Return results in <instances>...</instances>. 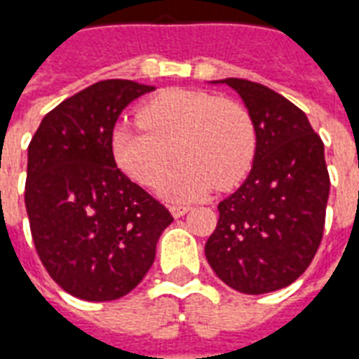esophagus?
Returning a JSON list of instances; mask_svg holds the SVG:
<instances>
[{
	"mask_svg": "<svg viewBox=\"0 0 359 359\" xmlns=\"http://www.w3.org/2000/svg\"><path fill=\"white\" fill-rule=\"evenodd\" d=\"M189 210H191V208H189V205H183V204H172L170 205V213L174 215V217H182V215H185Z\"/></svg>",
	"mask_w": 359,
	"mask_h": 359,
	"instance_id": "esophagus-1",
	"label": "esophagus"
}]
</instances>
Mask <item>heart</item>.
Listing matches in <instances>:
<instances>
[{"label": "heart", "mask_w": 359, "mask_h": 359, "mask_svg": "<svg viewBox=\"0 0 359 359\" xmlns=\"http://www.w3.org/2000/svg\"><path fill=\"white\" fill-rule=\"evenodd\" d=\"M136 116L140 123L114 127V159L135 182L155 187L177 151L183 161L163 183L168 198H196L215 185L234 187L251 168L257 130L238 101L208 91L166 90L144 102Z\"/></svg>", "instance_id": "1"}]
</instances>
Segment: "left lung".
<instances>
[{"mask_svg":"<svg viewBox=\"0 0 359 359\" xmlns=\"http://www.w3.org/2000/svg\"><path fill=\"white\" fill-rule=\"evenodd\" d=\"M219 82L245 102L257 149L243 185L219 202L205 258L238 292H273L292 285L320 247L330 194L324 144L307 116L273 90L243 79Z\"/></svg>","mask_w":359,"mask_h":359,"instance_id":"left-lung-1","label":"left lung"}]
</instances>
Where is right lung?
I'll list each match as a JSON object with an SVG mask.
<instances>
[{
    "label": "right lung",
    "instance_id": "right-lung-1",
    "mask_svg": "<svg viewBox=\"0 0 359 359\" xmlns=\"http://www.w3.org/2000/svg\"><path fill=\"white\" fill-rule=\"evenodd\" d=\"M101 80L43 118L27 146L26 200L41 262L86 302H112L148 273L170 211L119 170L112 133L130 101L154 91Z\"/></svg>",
    "mask_w": 359,
    "mask_h": 359
}]
</instances>
